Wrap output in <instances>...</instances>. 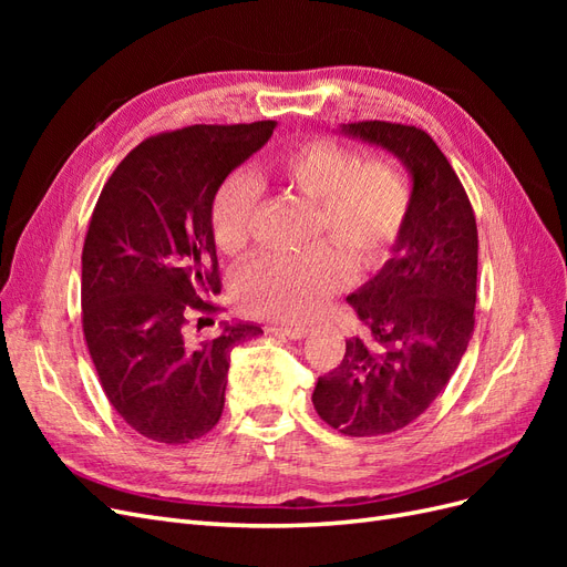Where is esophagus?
I'll return each mask as SVG.
<instances>
[{
	"mask_svg": "<svg viewBox=\"0 0 567 567\" xmlns=\"http://www.w3.org/2000/svg\"><path fill=\"white\" fill-rule=\"evenodd\" d=\"M307 326L302 323H298V326H274V333H279V336H286V338H293V340H300V338H305L307 336Z\"/></svg>",
	"mask_w": 567,
	"mask_h": 567,
	"instance_id": "1",
	"label": "esophagus"
}]
</instances>
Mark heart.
<instances>
[{"label":"heart","mask_w":567,"mask_h":567,"mask_svg":"<svg viewBox=\"0 0 567 567\" xmlns=\"http://www.w3.org/2000/svg\"><path fill=\"white\" fill-rule=\"evenodd\" d=\"M274 179L284 192L315 203L312 238H329L302 252L267 255L236 279V300L265 319L312 317L362 271L383 267L404 234L411 186L402 167L388 158H367L331 136H307L274 161ZM260 186L231 175L213 198L210 227L221 252L241 255L255 241Z\"/></svg>","instance_id":"1"}]
</instances>
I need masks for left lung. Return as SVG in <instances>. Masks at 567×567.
I'll return each instance as SVG.
<instances>
[{
    "label": "left lung",
    "mask_w": 567,
    "mask_h": 567,
    "mask_svg": "<svg viewBox=\"0 0 567 567\" xmlns=\"http://www.w3.org/2000/svg\"><path fill=\"white\" fill-rule=\"evenodd\" d=\"M392 151L411 173V210L394 257L348 298L364 331L319 375L321 421L350 437L416 421L454 375L475 326L477 227L466 188L431 134L385 120L342 125Z\"/></svg>",
    "instance_id": "1"
}]
</instances>
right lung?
<instances>
[{
    "instance_id": "obj_1",
    "label": "right lung",
    "mask_w": 567,
    "mask_h": 567,
    "mask_svg": "<svg viewBox=\"0 0 567 567\" xmlns=\"http://www.w3.org/2000/svg\"><path fill=\"white\" fill-rule=\"evenodd\" d=\"M277 123L192 125L148 136L115 167L82 248V331L109 402L136 433L198 440L225 409L231 350L262 329L225 326L194 340L221 290L213 198ZM200 323V319H198Z\"/></svg>"
}]
</instances>
